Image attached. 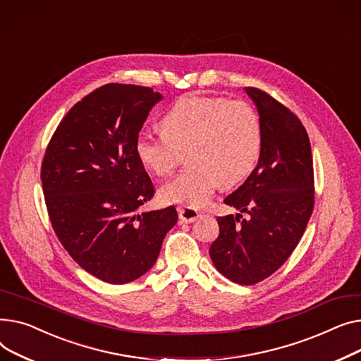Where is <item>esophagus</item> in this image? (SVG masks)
<instances>
[{
  "instance_id": "1",
  "label": "esophagus",
  "mask_w": 361,
  "mask_h": 361,
  "mask_svg": "<svg viewBox=\"0 0 361 361\" xmlns=\"http://www.w3.org/2000/svg\"><path fill=\"white\" fill-rule=\"evenodd\" d=\"M178 216L182 223H194L201 214L197 209L189 207H178Z\"/></svg>"
}]
</instances>
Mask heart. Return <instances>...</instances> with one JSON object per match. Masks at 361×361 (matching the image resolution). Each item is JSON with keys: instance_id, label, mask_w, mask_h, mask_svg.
I'll return each mask as SVG.
<instances>
[{"instance_id": "heart-1", "label": "heart", "mask_w": 361, "mask_h": 361, "mask_svg": "<svg viewBox=\"0 0 361 361\" xmlns=\"http://www.w3.org/2000/svg\"><path fill=\"white\" fill-rule=\"evenodd\" d=\"M161 134L140 133L138 160L159 178L171 175L188 152L185 172L161 189L167 202L204 207L219 183L235 186L255 169L262 152L261 121L245 100L186 96L161 118Z\"/></svg>"}]
</instances>
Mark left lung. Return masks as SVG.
Instances as JSON below:
<instances>
[{"label":"left lung","mask_w":361,"mask_h":361,"mask_svg":"<svg viewBox=\"0 0 361 361\" xmlns=\"http://www.w3.org/2000/svg\"><path fill=\"white\" fill-rule=\"evenodd\" d=\"M262 128L257 167L224 204L242 214L219 217L209 247L214 267L233 283L257 284L277 271L299 245L314 205L310 141L300 119L264 90L245 89Z\"/></svg>","instance_id":"left-lung-1"}]
</instances>
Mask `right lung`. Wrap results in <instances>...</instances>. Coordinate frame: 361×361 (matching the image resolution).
<instances>
[{
    "mask_svg": "<svg viewBox=\"0 0 361 361\" xmlns=\"http://www.w3.org/2000/svg\"><path fill=\"white\" fill-rule=\"evenodd\" d=\"M163 96L152 87L111 82L77 102L59 122L40 179L54 231L70 257L96 279L131 283L150 269L173 205L137 216L154 195L135 140Z\"/></svg>",
    "mask_w": 361,
    "mask_h": 361,
    "instance_id": "right-lung-1",
    "label": "right lung"
}]
</instances>
